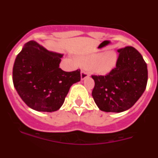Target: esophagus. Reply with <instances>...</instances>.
<instances>
[{
	"mask_svg": "<svg viewBox=\"0 0 158 158\" xmlns=\"http://www.w3.org/2000/svg\"><path fill=\"white\" fill-rule=\"evenodd\" d=\"M88 77H89V73L86 70H82L81 73V80H85Z\"/></svg>",
	"mask_w": 158,
	"mask_h": 158,
	"instance_id": "esophagus-1",
	"label": "esophagus"
}]
</instances>
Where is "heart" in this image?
Returning a JSON list of instances; mask_svg holds the SVG:
<instances>
[{"mask_svg":"<svg viewBox=\"0 0 158 158\" xmlns=\"http://www.w3.org/2000/svg\"><path fill=\"white\" fill-rule=\"evenodd\" d=\"M82 62L90 66V69L96 74L106 75L115 69L117 64V54L114 51L97 53L85 57Z\"/></svg>","mask_w":158,"mask_h":158,"instance_id":"heart-1","label":"heart"}]
</instances>
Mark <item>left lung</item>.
<instances>
[{"label": "left lung", "instance_id": "8db88e82", "mask_svg": "<svg viewBox=\"0 0 158 158\" xmlns=\"http://www.w3.org/2000/svg\"><path fill=\"white\" fill-rule=\"evenodd\" d=\"M116 67L106 76L92 77V93L101 111L122 112L131 108L144 93L148 80L147 65L142 54L133 47L118 50Z\"/></svg>", "mask_w": 158, "mask_h": 158}]
</instances>
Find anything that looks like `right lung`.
Masks as SVG:
<instances>
[{"label": "right lung", "mask_w": 158, "mask_h": 158, "mask_svg": "<svg viewBox=\"0 0 158 158\" xmlns=\"http://www.w3.org/2000/svg\"><path fill=\"white\" fill-rule=\"evenodd\" d=\"M63 54L47 51L29 41L16 56L12 81L20 98L38 111L52 112L65 101L73 84L81 81L80 69L65 72L59 68Z\"/></svg>", "instance_id": "1"}]
</instances>
